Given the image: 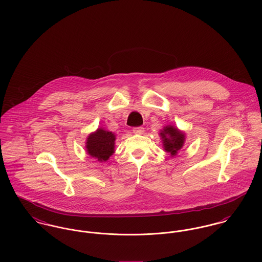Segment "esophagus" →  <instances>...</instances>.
Returning <instances> with one entry per match:
<instances>
[{"instance_id": "esophagus-1", "label": "esophagus", "mask_w": 262, "mask_h": 262, "mask_svg": "<svg viewBox=\"0 0 262 262\" xmlns=\"http://www.w3.org/2000/svg\"><path fill=\"white\" fill-rule=\"evenodd\" d=\"M133 132H134V134H136V135H143L144 132H145V128H144L143 126H138V127H134Z\"/></svg>"}]
</instances>
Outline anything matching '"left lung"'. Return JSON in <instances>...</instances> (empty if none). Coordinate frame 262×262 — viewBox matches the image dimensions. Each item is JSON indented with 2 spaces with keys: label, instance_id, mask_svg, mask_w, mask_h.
<instances>
[{
  "label": "left lung",
  "instance_id": "8db88e82",
  "mask_svg": "<svg viewBox=\"0 0 262 262\" xmlns=\"http://www.w3.org/2000/svg\"><path fill=\"white\" fill-rule=\"evenodd\" d=\"M160 136L162 138L165 150L171 154V156L173 157L183 147L186 139L185 133L179 130L174 125L165 126L161 130Z\"/></svg>",
  "mask_w": 262,
  "mask_h": 262
}]
</instances>
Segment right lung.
<instances>
[{
	"instance_id": "obj_1",
	"label": "right lung",
	"mask_w": 262,
	"mask_h": 262,
	"mask_svg": "<svg viewBox=\"0 0 262 262\" xmlns=\"http://www.w3.org/2000/svg\"><path fill=\"white\" fill-rule=\"evenodd\" d=\"M116 135L103 128H97L86 140V151L99 162H105L115 152Z\"/></svg>"
}]
</instances>
